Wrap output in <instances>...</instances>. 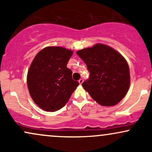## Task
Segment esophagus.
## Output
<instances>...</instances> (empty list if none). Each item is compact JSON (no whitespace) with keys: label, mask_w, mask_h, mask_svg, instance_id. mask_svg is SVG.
Listing matches in <instances>:
<instances>
[{"label":"esophagus","mask_w":152,"mask_h":152,"mask_svg":"<svg viewBox=\"0 0 152 152\" xmlns=\"http://www.w3.org/2000/svg\"><path fill=\"white\" fill-rule=\"evenodd\" d=\"M83 78H81V79L78 80V83H79L80 84H82V83H83Z\"/></svg>","instance_id":"esophagus-1"}]
</instances>
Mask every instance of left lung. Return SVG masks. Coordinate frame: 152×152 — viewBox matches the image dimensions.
<instances>
[{"instance_id":"1","label":"left lung","mask_w":152,"mask_h":152,"mask_svg":"<svg viewBox=\"0 0 152 152\" xmlns=\"http://www.w3.org/2000/svg\"><path fill=\"white\" fill-rule=\"evenodd\" d=\"M90 73L82 86L102 106L117 104L126 96L130 85V71L126 59L111 47L97 43L78 50Z\"/></svg>"}]
</instances>
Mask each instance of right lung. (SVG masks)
<instances>
[{
	"mask_svg": "<svg viewBox=\"0 0 152 152\" xmlns=\"http://www.w3.org/2000/svg\"><path fill=\"white\" fill-rule=\"evenodd\" d=\"M73 51L59 46L46 47L37 53L27 75V85L34 102L46 111L66 105L79 83L72 79L67 65Z\"/></svg>",
	"mask_w": 152,
	"mask_h": 152,
	"instance_id": "add662e5",
	"label": "right lung"
}]
</instances>
